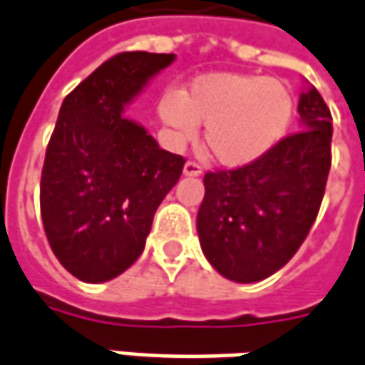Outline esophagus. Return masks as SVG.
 <instances>
[{
	"label": "esophagus",
	"instance_id": "1",
	"mask_svg": "<svg viewBox=\"0 0 365 365\" xmlns=\"http://www.w3.org/2000/svg\"><path fill=\"white\" fill-rule=\"evenodd\" d=\"M185 175L187 177H198V175H202V167L198 165L197 160H187L185 163Z\"/></svg>",
	"mask_w": 365,
	"mask_h": 365
}]
</instances>
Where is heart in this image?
Returning <instances> with one entry per match:
<instances>
[{
  "label": "heart",
  "mask_w": 365,
  "mask_h": 365,
  "mask_svg": "<svg viewBox=\"0 0 365 365\" xmlns=\"http://www.w3.org/2000/svg\"><path fill=\"white\" fill-rule=\"evenodd\" d=\"M158 115L180 143L197 137L207 123L205 140L225 167L238 168L266 157L286 137L294 119V95L280 79L215 73L200 77L185 95L168 93Z\"/></svg>",
  "instance_id": "heart-1"
}]
</instances>
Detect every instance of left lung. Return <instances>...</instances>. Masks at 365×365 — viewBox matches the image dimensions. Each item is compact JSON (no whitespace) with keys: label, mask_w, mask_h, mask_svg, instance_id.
I'll return each mask as SVG.
<instances>
[{"label":"left lung","mask_w":365,"mask_h":365,"mask_svg":"<svg viewBox=\"0 0 365 365\" xmlns=\"http://www.w3.org/2000/svg\"><path fill=\"white\" fill-rule=\"evenodd\" d=\"M302 129L252 165L205 175L197 230L202 252L235 282H258L302 246L331 165V115L316 87L300 95Z\"/></svg>","instance_id":"1"}]
</instances>
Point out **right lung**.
<instances>
[{"mask_svg":"<svg viewBox=\"0 0 365 365\" xmlns=\"http://www.w3.org/2000/svg\"><path fill=\"white\" fill-rule=\"evenodd\" d=\"M173 61V53H119L59 109L41 170V220L53 255L83 282H107L135 264L158 205L180 178L185 158L123 117Z\"/></svg>","mask_w":365,"mask_h":365,"instance_id":"right-lung-1","label":"right lung"}]
</instances>
